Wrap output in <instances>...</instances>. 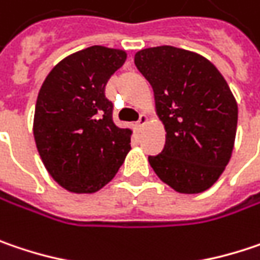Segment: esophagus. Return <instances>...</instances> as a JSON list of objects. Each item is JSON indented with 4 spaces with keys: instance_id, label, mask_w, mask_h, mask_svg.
<instances>
[{
    "instance_id": "1",
    "label": "esophagus",
    "mask_w": 260,
    "mask_h": 260,
    "mask_svg": "<svg viewBox=\"0 0 260 260\" xmlns=\"http://www.w3.org/2000/svg\"><path fill=\"white\" fill-rule=\"evenodd\" d=\"M146 122H148V117H146L145 114H140L139 121H138V124H139V127H143V125H145Z\"/></svg>"
}]
</instances>
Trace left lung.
Masks as SVG:
<instances>
[{
  "label": "left lung",
  "mask_w": 260,
  "mask_h": 260,
  "mask_svg": "<svg viewBox=\"0 0 260 260\" xmlns=\"http://www.w3.org/2000/svg\"><path fill=\"white\" fill-rule=\"evenodd\" d=\"M135 65L149 81L166 127L161 154L148 157L157 176L182 194L209 189L234 148L238 108L222 74L206 57L172 46L145 48Z\"/></svg>",
  "instance_id": "left-lung-1"
}]
</instances>
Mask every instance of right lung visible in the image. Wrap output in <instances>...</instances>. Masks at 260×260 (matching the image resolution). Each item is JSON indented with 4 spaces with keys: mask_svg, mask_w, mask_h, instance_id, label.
Segmentation results:
<instances>
[{
    "mask_svg": "<svg viewBox=\"0 0 260 260\" xmlns=\"http://www.w3.org/2000/svg\"><path fill=\"white\" fill-rule=\"evenodd\" d=\"M125 51L91 46L65 57L41 85L35 105L34 138L47 172L65 189L91 194L117 175L130 151L132 128L112 120L105 96Z\"/></svg>",
    "mask_w": 260,
    "mask_h": 260,
    "instance_id": "obj_1",
    "label": "right lung"
}]
</instances>
